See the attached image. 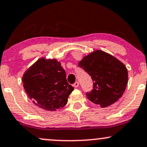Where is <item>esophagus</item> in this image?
Returning a JSON list of instances; mask_svg holds the SVG:
<instances>
[{
	"label": "esophagus",
	"mask_w": 147,
	"mask_h": 147,
	"mask_svg": "<svg viewBox=\"0 0 147 147\" xmlns=\"http://www.w3.org/2000/svg\"><path fill=\"white\" fill-rule=\"evenodd\" d=\"M72 86H73L75 88H77L79 86V83L78 82H76L75 84H73V85H72Z\"/></svg>",
	"instance_id": "34e87169"
}]
</instances>
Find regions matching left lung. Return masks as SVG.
I'll list each match as a JSON object with an SVG mask.
<instances>
[{"label":"left lung","instance_id":"left-lung-1","mask_svg":"<svg viewBox=\"0 0 147 147\" xmlns=\"http://www.w3.org/2000/svg\"><path fill=\"white\" fill-rule=\"evenodd\" d=\"M79 66L91 77L92 90L86 92L88 99L102 107H106L120 98L128 82L125 65L112 55L101 50L84 57Z\"/></svg>","mask_w":147,"mask_h":147}]
</instances>
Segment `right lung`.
Segmentation results:
<instances>
[{"label": "right lung", "instance_id": "add662e5", "mask_svg": "<svg viewBox=\"0 0 147 147\" xmlns=\"http://www.w3.org/2000/svg\"><path fill=\"white\" fill-rule=\"evenodd\" d=\"M23 83L33 102L47 111L63 108L74 90L67 82L65 70L56 59H38L23 75Z\"/></svg>", "mask_w": 147, "mask_h": 147}]
</instances>
